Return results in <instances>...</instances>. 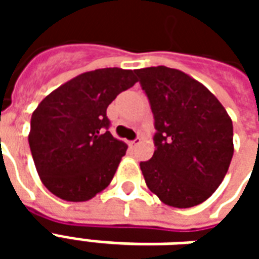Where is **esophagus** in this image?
I'll return each instance as SVG.
<instances>
[{
  "instance_id": "1",
  "label": "esophagus",
  "mask_w": 259,
  "mask_h": 259,
  "mask_svg": "<svg viewBox=\"0 0 259 259\" xmlns=\"http://www.w3.org/2000/svg\"><path fill=\"white\" fill-rule=\"evenodd\" d=\"M140 143H141V139H140V137H137V139H136V140L130 141L129 144H130V146H132V147H136V146H139V144H140Z\"/></svg>"
}]
</instances>
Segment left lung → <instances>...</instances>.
<instances>
[{
    "mask_svg": "<svg viewBox=\"0 0 259 259\" xmlns=\"http://www.w3.org/2000/svg\"><path fill=\"white\" fill-rule=\"evenodd\" d=\"M155 119V151L140 162L147 187L163 204L190 208L222 183L233 157V123L217 97L179 69H137Z\"/></svg>",
    "mask_w": 259,
    "mask_h": 259,
    "instance_id": "8db88e82",
    "label": "left lung"
}]
</instances>
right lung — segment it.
I'll use <instances>...</instances> for the list:
<instances>
[{
    "label": "right lung",
    "mask_w": 259,
    "mask_h": 259,
    "mask_svg": "<svg viewBox=\"0 0 259 259\" xmlns=\"http://www.w3.org/2000/svg\"><path fill=\"white\" fill-rule=\"evenodd\" d=\"M136 81L133 70L96 69L59 85L34 109L29 146L54 195L81 202L111 183L127 146L108 132L107 108Z\"/></svg>",
    "instance_id": "1"
}]
</instances>
